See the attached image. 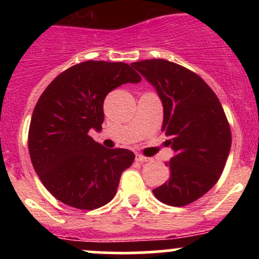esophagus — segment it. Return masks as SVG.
<instances>
[{
  "label": "esophagus",
  "mask_w": 259,
  "mask_h": 259,
  "mask_svg": "<svg viewBox=\"0 0 259 259\" xmlns=\"http://www.w3.org/2000/svg\"><path fill=\"white\" fill-rule=\"evenodd\" d=\"M135 159H137V161H140V163H146V161H150L151 160L150 158L142 155V154H137V155H135Z\"/></svg>",
  "instance_id": "obj_1"
}]
</instances>
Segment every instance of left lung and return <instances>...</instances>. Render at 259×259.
I'll return each mask as SVG.
<instances>
[{
	"mask_svg": "<svg viewBox=\"0 0 259 259\" xmlns=\"http://www.w3.org/2000/svg\"><path fill=\"white\" fill-rule=\"evenodd\" d=\"M132 66L158 91L164 108L161 132L176 151L168 182L153 193L164 204L184 207L221 178L232 145L228 119L214 91L192 70L163 59Z\"/></svg>",
	"mask_w": 259,
	"mask_h": 259,
	"instance_id": "obj_1",
	"label": "left lung"
}]
</instances>
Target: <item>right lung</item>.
<instances>
[{
    "instance_id": "1",
    "label": "right lung",
    "mask_w": 259,
    "mask_h": 259,
    "mask_svg": "<svg viewBox=\"0 0 259 259\" xmlns=\"http://www.w3.org/2000/svg\"><path fill=\"white\" fill-rule=\"evenodd\" d=\"M142 76L125 62H80L57 75L36 103L28 129L31 161L46 189L69 207L93 210L110 202L135 159L127 149H106L89 135L101 129L104 100Z\"/></svg>"
}]
</instances>
